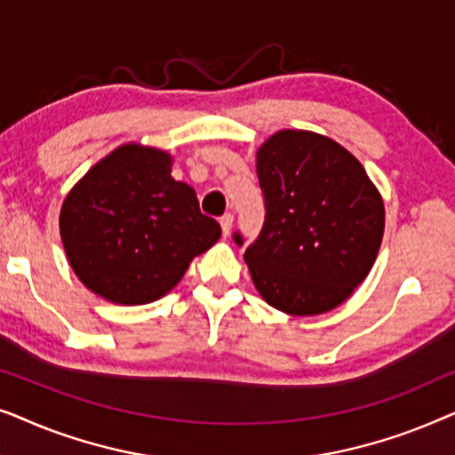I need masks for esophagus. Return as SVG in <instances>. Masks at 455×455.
<instances>
[{
	"label": "esophagus",
	"mask_w": 455,
	"mask_h": 455,
	"mask_svg": "<svg viewBox=\"0 0 455 455\" xmlns=\"http://www.w3.org/2000/svg\"><path fill=\"white\" fill-rule=\"evenodd\" d=\"M220 223H221V232H223V235H229V229H232V223H234V215L232 213H226L220 220Z\"/></svg>",
	"instance_id": "obj_1"
}]
</instances>
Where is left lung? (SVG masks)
Masks as SVG:
<instances>
[{"instance_id": "1", "label": "left lung", "mask_w": 455, "mask_h": 455, "mask_svg": "<svg viewBox=\"0 0 455 455\" xmlns=\"http://www.w3.org/2000/svg\"><path fill=\"white\" fill-rule=\"evenodd\" d=\"M265 223L244 260L267 304L282 313H327L375 265L383 198L350 151L308 130H279L257 151ZM244 244L240 232L234 234Z\"/></svg>"}]
</instances>
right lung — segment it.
<instances>
[{
    "label": "right lung",
    "mask_w": 455,
    "mask_h": 455,
    "mask_svg": "<svg viewBox=\"0 0 455 455\" xmlns=\"http://www.w3.org/2000/svg\"><path fill=\"white\" fill-rule=\"evenodd\" d=\"M68 263L91 291L116 304L159 300L192 259L220 240L196 192L172 178V155L117 147L68 192L60 213Z\"/></svg>",
    "instance_id": "right-lung-1"
}]
</instances>
